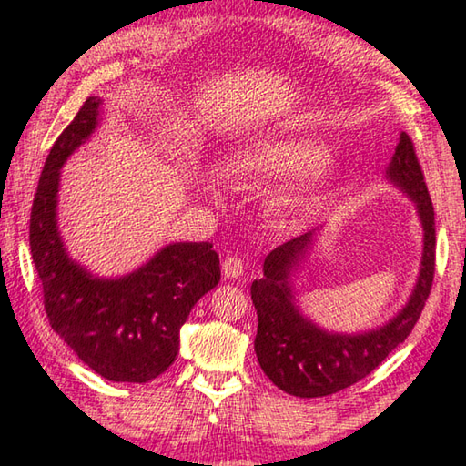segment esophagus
Returning a JSON list of instances; mask_svg holds the SVG:
<instances>
[{"mask_svg": "<svg viewBox=\"0 0 466 466\" xmlns=\"http://www.w3.org/2000/svg\"><path fill=\"white\" fill-rule=\"evenodd\" d=\"M222 271H224V278H228V279L240 278V275L244 273V261L238 255L226 257L224 265H222Z\"/></svg>", "mask_w": 466, "mask_h": 466, "instance_id": "esophagus-1", "label": "esophagus"}]
</instances>
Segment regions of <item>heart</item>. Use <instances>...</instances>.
Returning <instances> with one entry per match:
<instances>
[{"label":"heart","mask_w":466,"mask_h":466,"mask_svg":"<svg viewBox=\"0 0 466 466\" xmlns=\"http://www.w3.org/2000/svg\"><path fill=\"white\" fill-rule=\"evenodd\" d=\"M325 157V146L309 137L263 139L234 154L230 164H228L226 178L232 187L248 188L265 183V180L304 175V172L317 168ZM322 187H325V180L319 177L314 185L281 199L279 209L286 211V214L309 209L317 201V195Z\"/></svg>","instance_id":"b5f03b06"}]
</instances>
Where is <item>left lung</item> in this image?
Returning a JSON list of instances; mask_svg holds the SVG:
<instances>
[{
    "label": "left lung",
    "mask_w": 466,
    "mask_h": 466,
    "mask_svg": "<svg viewBox=\"0 0 466 466\" xmlns=\"http://www.w3.org/2000/svg\"><path fill=\"white\" fill-rule=\"evenodd\" d=\"M386 177L411 197L423 226L420 278L407 306L392 320L368 333L339 335L327 333L299 314L288 279L312 247L314 232H306L271 250L265 257L263 278L252 281L250 298L258 317L257 360L267 378L283 392L314 399L360 382L389 358L394 347L405 341L421 317L436 271V222L423 170L407 133H400Z\"/></svg>",
    "instance_id": "left-lung-1"
}]
</instances>
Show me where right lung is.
Listing matches in <instances>:
<instances>
[{
  "label": "right lung",
  "instance_id": "1",
  "mask_svg": "<svg viewBox=\"0 0 466 466\" xmlns=\"http://www.w3.org/2000/svg\"><path fill=\"white\" fill-rule=\"evenodd\" d=\"M90 96L55 141L30 211V252L43 283L51 329L94 372L113 382H147L172 366L180 327L197 299L219 281L209 242H175L119 279L94 278L67 257L57 230L59 170L96 129Z\"/></svg>",
  "mask_w": 466,
  "mask_h": 466
}]
</instances>
